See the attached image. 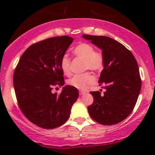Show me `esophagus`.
I'll return each instance as SVG.
<instances>
[{
  "mask_svg": "<svg viewBox=\"0 0 155 155\" xmlns=\"http://www.w3.org/2000/svg\"><path fill=\"white\" fill-rule=\"evenodd\" d=\"M80 95H83L84 94H86L85 92H84V91H80Z\"/></svg>",
  "mask_w": 155,
  "mask_h": 155,
  "instance_id": "34e87169",
  "label": "esophagus"
}]
</instances>
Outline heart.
Instances as JSON below:
<instances>
[{"label": "heart", "instance_id": "1", "mask_svg": "<svg viewBox=\"0 0 155 155\" xmlns=\"http://www.w3.org/2000/svg\"><path fill=\"white\" fill-rule=\"evenodd\" d=\"M73 54L84 60V69L99 71L103 68L104 57L101 52L94 51L92 45L88 43H80L74 48ZM71 59L67 55H63L60 61L61 71L65 75L70 74ZM94 82V77L90 73L75 75L68 80V84L78 90H85Z\"/></svg>", "mask_w": 155, "mask_h": 155}]
</instances>
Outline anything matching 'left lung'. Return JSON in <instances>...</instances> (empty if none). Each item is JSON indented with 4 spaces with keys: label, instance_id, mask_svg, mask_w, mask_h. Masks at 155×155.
Here are the masks:
<instances>
[{
    "label": "left lung",
    "instance_id": "left-lung-1",
    "mask_svg": "<svg viewBox=\"0 0 155 155\" xmlns=\"http://www.w3.org/2000/svg\"><path fill=\"white\" fill-rule=\"evenodd\" d=\"M82 37L102 51L104 69L99 85L104 94L91 92L94 101L88 107L91 118L102 125L116 124L128 117L134 109L141 89L138 65L128 48L105 36L83 35Z\"/></svg>",
    "mask_w": 155,
    "mask_h": 155
}]
</instances>
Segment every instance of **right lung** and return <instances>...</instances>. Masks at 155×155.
<instances>
[{"instance_id": "right-lung-1", "label": "right lung", "mask_w": 155, "mask_h": 155, "mask_svg": "<svg viewBox=\"0 0 155 155\" xmlns=\"http://www.w3.org/2000/svg\"><path fill=\"white\" fill-rule=\"evenodd\" d=\"M73 39L51 37L31 45L23 53L13 75L19 107L34 124L42 128L61 126L70 117L72 106L79 96L77 88L66 85L60 94L53 86L64 84L60 61Z\"/></svg>"}]
</instances>
